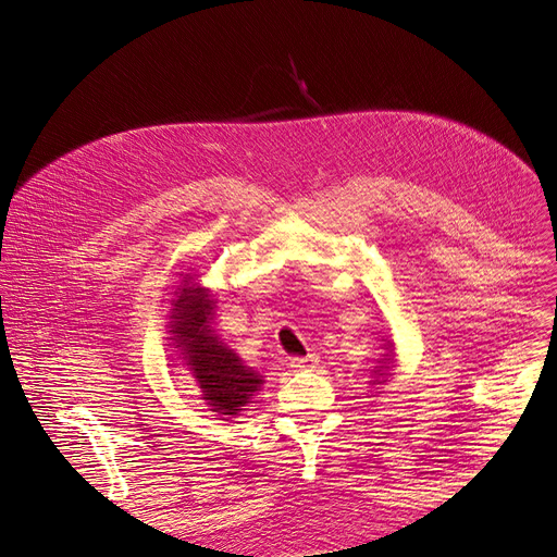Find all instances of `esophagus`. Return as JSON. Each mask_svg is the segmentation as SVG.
<instances>
[{
  "mask_svg": "<svg viewBox=\"0 0 557 557\" xmlns=\"http://www.w3.org/2000/svg\"><path fill=\"white\" fill-rule=\"evenodd\" d=\"M317 363H319V356L317 354L292 358V368H296V370H312Z\"/></svg>",
  "mask_w": 557,
  "mask_h": 557,
  "instance_id": "esophagus-1",
  "label": "esophagus"
}]
</instances>
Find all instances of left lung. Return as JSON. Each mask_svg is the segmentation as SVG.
I'll use <instances>...</instances> for the list:
<instances>
[{
    "instance_id": "obj_1",
    "label": "left lung",
    "mask_w": 557,
    "mask_h": 557,
    "mask_svg": "<svg viewBox=\"0 0 557 557\" xmlns=\"http://www.w3.org/2000/svg\"><path fill=\"white\" fill-rule=\"evenodd\" d=\"M374 374H380V376H382V374H384V372H382V366H380V370H376V372H374ZM380 384H382V382H380Z\"/></svg>"
}]
</instances>
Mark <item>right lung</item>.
<instances>
[{"label": "right lung", "mask_w": 557, "mask_h": 557, "mask_svg": "<svg viewBox=\"0 0 557 557\" xmlns=\"http://www.w3.org/2000/svg\"><path fill=\"white\" fill-rule=\"evenodd\" d=\"M187 280L177 292L181 296L173 300L171 339L183 347L185 361L196 382L201 384L212 411H218L220 417H236L263 382L255 370L243 366L240 358L220 343V337L210 329L214 300L199 284L189 286Z\"/></svg>", "instance_id": "right-lung-1"}]
</instances>
